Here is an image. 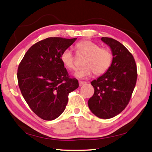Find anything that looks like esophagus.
I'll return each instance as SVG.
<instances>
[{
	"label": "esophagus",
	"mask_w": 152,
	"mask_h": 152,
	"mask_svg": "<svg viewBox=\"0 0 152 152\" xmlns=\"http://www.w3.org/2000/svg\"><path fill=\"white\" fill-rule=\"evenodd\" d=\"M86 83V82H84V81H79V86H82V85H84V84H85Z\"/></svg>",
	"instance_id": "esophagus-1"
}]
</instances>
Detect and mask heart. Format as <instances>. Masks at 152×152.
<instances>
[{"mask_svg":"<svg viewBox=\"0 0 152 152\" xmlns=\"http://www.w3.org/2000/svg\"><path fill=\"white\" fill-rule=\"evenodd\" d=\"M76 48L77 56L85 57L82 61L83 67L75 73L77 78H86L92 73L95 76H101L111 67L114 56L110 49L101 48L98 43L91 40L80 41L76 44ZM60 60L69 70H76V57L70 49L62 51Z\"/></svg>","mask_w":152,"mask_h":152,"instance_id":"1","label":"heart"}]
</instances>
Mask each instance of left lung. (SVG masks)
Listing matches in <instances>:
<instances>
[{"label":"left lung","mask_w":152,"mask_h":152,"mask_svg":"<svg viewBox=\"0 0 152 152\" xmlns=\"http://www.w3.org/2000/svg\"><path fill=\"white\" fill-rule=\"evenodd\" d=\"M101 40L110 46L114 59L109 70L91 82L94 92L88 104L96 117L110 119L122 112L129 102L137 71L133 55L122 43L110 37Z\"/></svg>","instance_id":"obj_1"}]
</instances>
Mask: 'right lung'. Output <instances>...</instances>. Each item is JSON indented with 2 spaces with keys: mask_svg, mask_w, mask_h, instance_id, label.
Masks as SVG:
<instances>
[{
  "mask_svg": "<svg viewBox=\"0 0 152 152\" xmlns=\"http://www.w3.org/2000/svg\"><path fill=\"white\" fill-rule=\"evenodd\" d=\"M77 38L48 37L25 53L17 70L19 88L33 112L46 121L56 119L65 110L68 95L78 88L60 60L64 50Z\"/></svg>",
  "mask_w": 152,
  "mask_h": 152,
  "instance_id": "add662e5",
  "label": "right lung"
}]
</instances>
